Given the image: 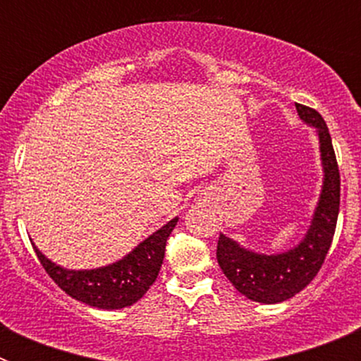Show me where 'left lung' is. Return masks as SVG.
Masks as SVG:
<instances>
[{
	"instance_id": "1",
	"label": "left lung",
	"mask_w": 361,
	"mask_h": 361,
	"mask_svg": "<svg viewBox=\"0 0 361 361\" xmlns=\"http://www.w3.org/2000/svg\"><path fill=\"white\" fill-rule=\"evenodd\" d=\"M300 119L317 128L324 170L320 199L304 238L276 255L255 253L220 233L216 260L238 293L260 304H279L300 293L320 271L336 229L340 209V171L329 130L324 117L312 108L296 104Z\"/></svg>"
}]
</instances>
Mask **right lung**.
<instances>
[{
	"label": "right lung",
	"instance_id": "obj_1",
	"mask_svg": "<svg viewBox=\"0 0 361 361\" xmlns=\"http://www.w3.org/2000/svg\"><path fill=\"white\" fill-rule=\"evenodd\" d=\"M177 216L171 219L121 260L95 269H66L32 245L41 266L66 295L92 307L123 309L141 300L155 282L164 258L166 240L177 226Z\"/></svg>",
	"mask_w": 361,
	"mask_h": 361
}]
</instances>
